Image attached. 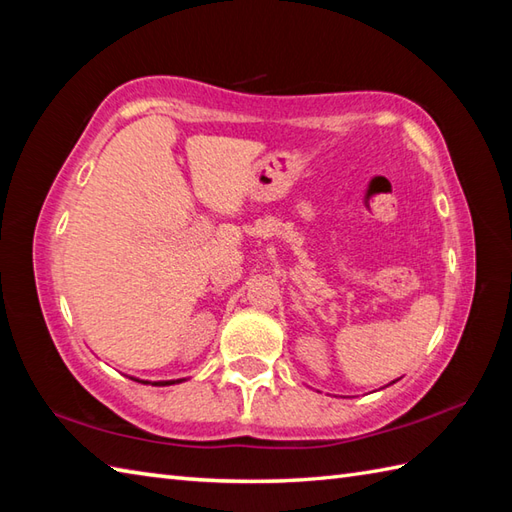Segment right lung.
<instances>
[{
	"label": "right lung",
	"mask_w": 512,
	"mask_h": 512,
	"mask_svg": "<svg viewBox=\"0 0 512 512\" xmlns=\"http://www.w3.org/2000/svg\"><path fill=\"white\" fill-rule=\"evenodd\" d=\"M134 380H136V383H145V385H149V383H151V380H140V378H134ZM182 380H184V378H178V380H154V383H151V385H156V387H167V385L182 383Z\"/></svg>",
	"instance_id": "right-lung-1"
}]
</instances>
